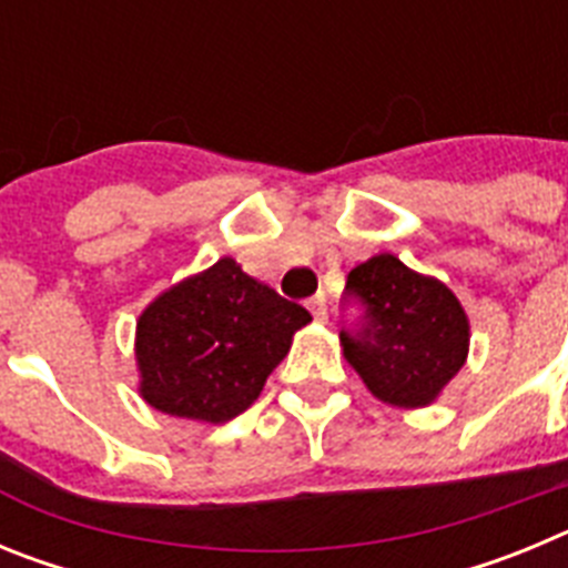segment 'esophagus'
<instances>
[{
	"mask_svg": "<svg viewBox=\"0 0 568 568\" xmlns=\"http://www.w3.org/2000/svg\"><path fill=\"white\" fill-rule=\"evenodd\" d=\"M310 313H313L315 321H327V295L318 293L307 301Z\"/></svg>",
	"mask_w": 568,
	"mask_h": 568,
	"instance_id": "1",
	"label": "esophagus"
}]
</instances>
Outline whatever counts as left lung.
<instances>
[{
    "instance_id": "1",
    "label": "left lung",
    "mask_w": 568,
    "mask_h": 568,
    "mask_svg": "<svg viewBox=\"0 0 568 568\" xmlns=\"http://www.w3.org/2000/svg\"><path fill=\"white\" fill-rule=\"evenodd\" d=\"M358 304L341 329L346 361L375 398L426 406L458 373L469 349V321L453 290L384 253L346 275L344 307Z\"/></svg>"
}]
</instances>
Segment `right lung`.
Wrapping results in <instances>:
<instances>
[{
    "label": "right lung",
    "mask_w": 568,
    "mask_h": 568,
    "mask_svg": "<svg viewBox=\"0 0 568 568\" xmlns=\"http://www.w3.org/2000/svg\"><path fill=\"white\" fill-rule=\"evenodd\" d=\"M313 315L233 258L175 284L135 329L142 395L175 418L224 424L258 398L290 341Z\"/></svg>",
    "instance_id": "right-lung-1"
}]
</instances>
